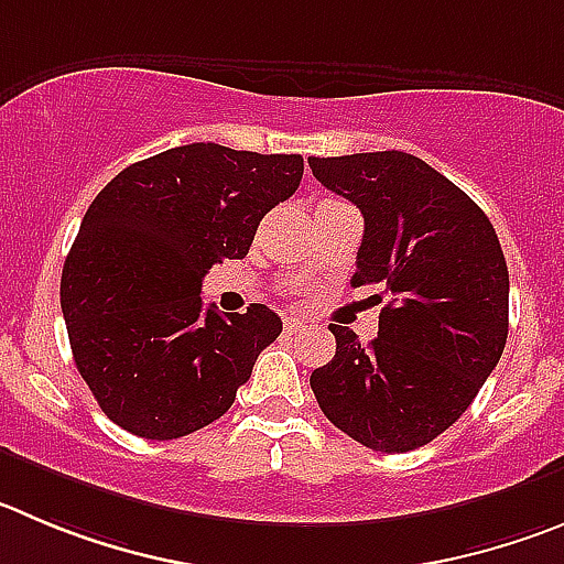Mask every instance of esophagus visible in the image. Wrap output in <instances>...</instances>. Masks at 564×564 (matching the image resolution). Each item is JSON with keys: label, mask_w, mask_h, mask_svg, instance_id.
<instances>
[{"label": "esophagus", "mask_w": 564, "mask_h": 564, "mask_svg": "<svg viewBox=\"0 0 564 564\" xmlns=\"http://www.w3.org/2000/svg\"><path fill=\"white\" fill-rule=\"evenodd\" d=\"M283 330H286L289 336L297 334V330H303V319H297V317H286V323H283Z\"/></svg>", "instance_id": "esophagus-1"}]
</instances>
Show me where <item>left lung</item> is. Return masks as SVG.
<instances>
[{
  "label": "left lung",
  "instance_id": "8db88e82",
  "mask_svg": "<svg viewBox=\"0 0 564 564\" xmlns=\"http://www.w3.org/2000/svg\"><path fill=\"white\" fill-rule=\"evenodd\" d=\"M314 177L365 217L354 286L389 297L361 345L330 323L336 356L312 372L325 417L383 454L429 445L470 406L509 330V272L487 214L401 150L308 158Z\"/></svg>",
  "mask_w": 564,
  "mask_h": 564
}]
</instances>
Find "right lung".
Instances as JSON below:
<instances>
[{
	"label": "right lung",
	"mask_w": 564,
	"mask_h": 564,
	"mask_svg": "<svg viewBox=\"0 0 564 564\" xmlns=\"http://www.w3.org/2000/svg\"><path fill=\"white\" fill-rule=\"evenodd\" d=\"M300 155L186 144L122 170L88 205L61 275L68 345L99 409L144 440L223 417L281 317L203 308L205 272L245 258L258 223L292 197Z\"/></svg>",
	"instance_id": "obj_1"
}]
</instances>
